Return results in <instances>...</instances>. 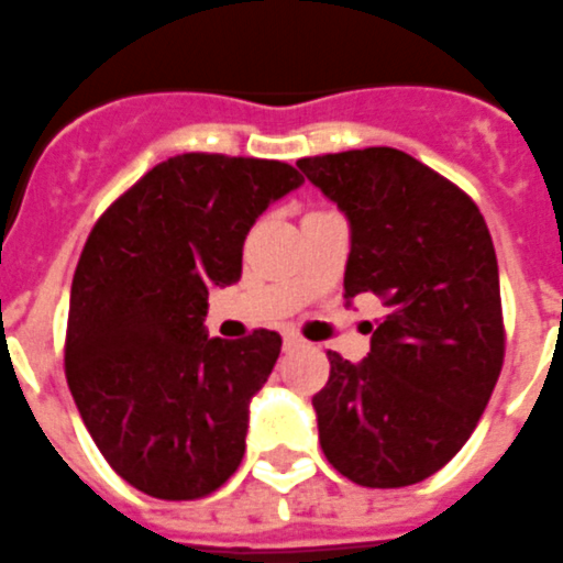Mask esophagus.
I'll list each match as a JSON object with an SVG mask.
<instances>
[{
	"label": "esophagus",
	"mask_w": 563,
	"mask_h": 563,
	"mask_svg": "<svg viewBox=\"0 0 563 563\" xmlns=\"http://www.w3.org/2000/svg\"><path fill=\"white\" fill-rule=\"evenodd\" d=\"M307 341L301 339L299 333H285V350H299V347H305Z\"/></svg>",
	"instance_id": "1"
}]
</instances>
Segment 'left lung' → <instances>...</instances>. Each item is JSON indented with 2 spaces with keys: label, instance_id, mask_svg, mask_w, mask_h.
<instances>
[{
  "label": "left lung",
  "instance_id": "1",
  "mask_svg": "<svg viewBox=\"0 0 563 563\" xmlns=\"http://www.w3.org/2000/svg\"><path fill=\"white\" fill-rule=\"evenodd\" d=\"M296 165L350 219L344 299L376 292L387 307L362 364L328 353L321 450L353 484L410 487L467 444L501 376L493 235L459 185L396 147Z\"/></svg>",
  "mask_w": 563,
  "mask_h": 563
}]
</instances>
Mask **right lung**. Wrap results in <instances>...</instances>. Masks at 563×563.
<instances>
[{
    "label": "right lung",
    "mask_w": 563,
    "mask_h": 563,
    "mask_svg": "<svg viewBox=\"0 0 563 563\" xmlns=\"http://www.w3.org/2000/svg\"><path fill=\"white\" fill-rule=\"evenodd\" d=\"M301 181L276 158L181 153L90 230L70 287L67 387L104 461L147 496L196 501L242 464L247 405L282 335L208 339V296L239 282L244 235Z\"/></svg>",
    "instance_id": "obj_1"
}]
</instances>
